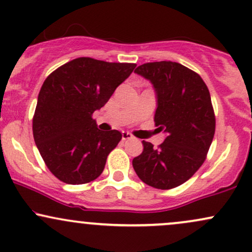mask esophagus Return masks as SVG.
I'll return each mask as SVG.
<instances>
[{"instance_id": "34e87169", "label": "esophagus", "mask_w": 252, "mask_h": 252, "mask_svg": "<svg viewBox=\"0 0 252 252\" xmlns=\"http://www.w3.org/2000/svg\"><path fill=\"white\" fill-rule=\"evenodd\" d=\"M132 138V135L130 134L128 131H123L122 132V140L123 141H126V140H131Z\"/></svg>"}]
</instances>
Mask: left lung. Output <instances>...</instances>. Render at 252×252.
I'll return each instance as SVG.
<instances>
[{"label": "left lung", "mask_w": 252, "mask_h": 252, "mask_svg": "<svg viewBox=\"0 0 252 252\" xmlns=\"http://www.w3.org/2000/svg\"><path fill=\"white\" fill-rule=\"evenodd\" d=\"M135 72L154 85L155 126L167 137L158 148L142 141L143 152L132 160V167L144 184L174 189L192 178L206 160L216 131L210 91L196 72L179 63H147Z\"/></svg>", "instance_id": "left-lung-1"}]
</instances>
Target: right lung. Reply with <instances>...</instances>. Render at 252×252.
<instances>
[{"instance_id":"add662e5","label":"right lung","mask_w":252,"mask_h":252,"mask_svg":"<svg viewBox=\"0 0 252 252\" xmlns=\"http://www.w3.org/2000/svg\"><path fill=\"white\" fill-rule=\"evenodd\" d=\"M135 67L82 57L46 78L33 116V136L46 166L60 181L82 185L102 174L122 134L99 130L92 115Z\"/></svg>"}]
</instances>
